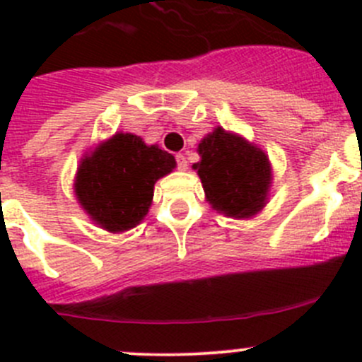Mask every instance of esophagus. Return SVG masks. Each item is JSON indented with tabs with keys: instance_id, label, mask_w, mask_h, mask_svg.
I'll return each instance as SVG.
<instances>
[{
	"instance_id": "1",
	"label": "esophagus",
	"mask_w": 362,
	"mask_h": 362,
	"mask_svg": "<svg viewBox=\"0 0 362 362\" xmlns=\"http://www.w3.org/2000/svg\"><path fill=\"white\" fill-rule=\"evenodd\" d=\"M175 159H177V166H178V170H182V171H185L187 170V158H185L184 154H177L175 156Z\"/></svg>"
}]
</instances>
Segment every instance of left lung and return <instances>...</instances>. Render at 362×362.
<instances>
[{
  "mask_svg": "<svg viewBox=\"0 0 362 362\" xmlns=\"http://www.w3.org/2000/svg\"><path fill=\"white\" fill-rule=\"evenodd\" d=\"M198 171L206 202L235 218L254 217L264 208L272 185L268 156L240 134L215 127L198 145Z\"/></svg>",
  "mask_w": 362,
  "mask_h": 362,
  "instance_id": "8db88e82",
  "label": "left lung"
}]
</instances>
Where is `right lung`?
<instances>
[{
	"label": "right lung",
	"mask_w": 362,
	"mask_h": 362,
	"mask_svg": "<svg viewBox=\"0 0 362 362\" xmlns=\"http://www.w3.org/2000/svg\"><path fill=\"white\" fill-rule=\"evenodd\" d=\"M177 160L158 145L131 133H115L83 156L75 177V196L94 224L122 233L144 221L154 184Z\"/></svg>",
	"instance_id": "obj_1"
}]
</instances>
